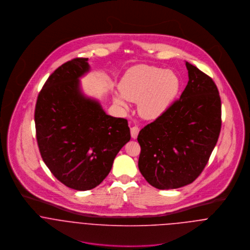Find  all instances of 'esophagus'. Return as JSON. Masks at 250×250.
Here are the masks:
<instances>
[{"mask_svg":"<svg viewBox=\"0 0 250 250\" xmlns=\"http://www.w3.org/2000/svg\"><path fill=\"white\" fill-rule=\"evenodd\" d=\"M140 132V128L138 126H134L131 128V136L133 139H137Z\"/></svg>","mask_w":250,"mask_h":250,"instance_id":"esophagus-1","label":"esophagus"}]
</instances>
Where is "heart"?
<instances>
[{
  "instance_id": "b5f03b06",
  "label": "heart",
  "mask_w": 250,
  "mask_h": 250,
  "mask_svg": "<svg viewBox=\"0 0 250 250\" xmlns=\"http://www.w3.org/2000/svg\"><path fill=\"white\" fill-rule=\"evenodd\" d=\"M181 87L176 73L161 67L142 64L126 72L119 83L121 94L114 95V102L127 108V100L139 102L144 118L156 119L164 114L175 100Z\"/></svg>"
}]
</instances>
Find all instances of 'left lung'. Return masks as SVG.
<instances>
[{"label": "left lung", "instance_id": "8db88e82", "mask_svg": "<svg viewBox=\"0 0 250 250\" xmlns=\"http://www.w3.org/2000/svg\"><path fill=\"white\" fill-rule=\"evenodd\" d=\"M188 82L180 99L141 130L139 168L159 189L192 183L207 163L221 129V101L213 79L186 62Z\"/></svg>", "mask_w": 250, "mask_h": 250}]
</instances>
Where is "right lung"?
<instances>
[{
	"instance_id": "right-lung-1",
	"label": "right lung",
	"mask_w": 250,
	"mask_h": 250,
	"mask_svg": "<svg viewBox=\"0 0 250 250\" xmlns=\"http://www.w3.org/2000/svg\"><path fill=\"white\" fill-rule=\"evenodd\" d=\"M88 59L76 58L53 72L35 109L37 145L52 174L66 187L88 190L106 178L119 150L131 139L125 118L106 114L83 96L79 78Z\"/></svg>"
}]
</instances>
